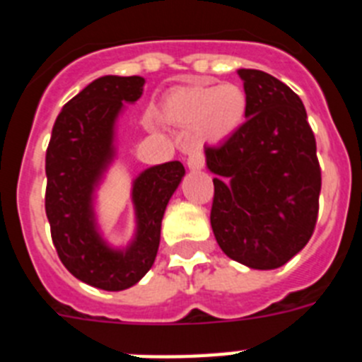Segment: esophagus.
Instances as JSON below:
<instances>
[{
  "label": "esophagus",
  "instance_id": "34e87169",
  "mask_svg": "<svg viewBox=\"0 0 362 362\" xmlns=\"http://www.w3.org/2000/svg\"><path fill=\"white\" fill-rule=\"evenodd\" d=\"M187 165L190 170H201L204 166V156L201 152H192L187 159Z\"/></svg>",
  "mask_w": 362,
  "mask_h": 362
}]
</instances>
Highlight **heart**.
<instances>
[{
    "label": "heart",
    "instance_id": "1",
    "mask_svg": "<svg viewBox=\"0 0 362 362\" xmlns=\"http://www.w3.org/2000/svg\"><path fill=\"white\" fill-rule=\"evenodd\" d=\"M246 94L241 86L197 85L179 86L166 95L161 117L179 129H194V136L203 145L226 141L245 121Z\"/></svg>",
    "mask_w": 362,
    "mask_h": 362
}]
</instances>
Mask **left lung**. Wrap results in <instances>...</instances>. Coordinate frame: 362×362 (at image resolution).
<instances>
[{
	"mask_svg": "<svg viewBox=\"0 0 362 362\" xmlns=\"http://www.w3.org/2000/svg\"><path fill=\"white\" fill-rule=\"evenodd\" d=\"M246 121L219 146H206L214 177L210 212L217 245L255 270L288 263L312 238L321 166L299 95L263 70H238Z\"/></svg>",
	"mask_w": 362,
	"mask_h": 362,
	"instance_id": "1",
	"label": "left lung"
}]
</instances>
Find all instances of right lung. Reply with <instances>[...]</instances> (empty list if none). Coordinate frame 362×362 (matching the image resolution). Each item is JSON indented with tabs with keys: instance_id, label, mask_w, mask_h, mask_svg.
Instances as JSON below:
<instances>
[{
	"instance_id": "right-lung-1",
	"label": "right lung",
	"mask_w": 362,
	"mask_h": 362,
	"mask_svg": "<svg viewBox=\"0 0 362 362\" xmlns=\"http://www.w3.org/2000/svg\"><path fill=\"white\" fill-rule=\"evenodd\" d=\"M143 85L139 76H103L85 86L59 112L45 158V210L57 255L74 277L107 292L130 288L152 268L163 214L185 175L179 161L146 168L132 187V243L114 250L99 235L94 190L116 153L114 129L123 103L141 98Z\"/></svg>"
}]
</instances>
